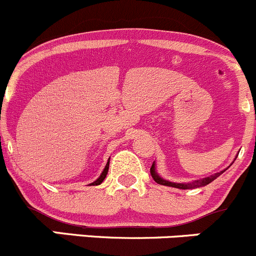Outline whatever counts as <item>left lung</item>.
Wrapping results in <instances>:
<instances>
[{"mask_svg":"<svg viewBox=\"0 0 256 256\" xmlns=\"http://www.w3.org/2000/svg\"><path fill=\"white\" fill-rule=\"evenodd\" d=\"M224 171H225V170H224ZM224 171H222V172L215 174V175L209 176V178H202V180L192 181V182H188V184H176V182H170V181H166V180H164V178H161L160 176H158V174H156V171H155V164H152V166H151V168H150L151 176H152V178H154V180H155L158 184H160V185L171 186V188H182V190H186V188H202V186L208 185V184H210V182H212V181H214L215 178H218V176L222 175V174L224 172Z\"/></svg>","mask_w":256,"mask_h":256,"instance_id":"1","label":"left lung"}]
</instances>
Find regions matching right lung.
I'll list each match as a JSON object with an SVG mask.
<instances>
[{"instance_id": "1", "label": "right lung", "mask_w": 256, "mask_h": 256, "mask_svg": "<svg viewBox=\"0 0 256 256\" xmlns=\"http://www.w3.org/2000/svg\"><path fill=\"white\" fill-rule=\"evenodd\" d=\"M108 164H110V161H108V164H106L105 168H104V171H102V174L100 175V178H98L96 181H94L92 184H90V185H100V184L105 180L106 175H108Z\"/></svg>"}]
</instances>
